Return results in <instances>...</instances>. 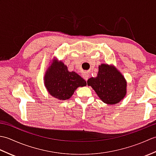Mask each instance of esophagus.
<instances>
[{"label":"esophagus","instance_id":"esophagus-1","mask_svg":"<svg viewBox=\"0 0 156 156\" xmlns=\"http://www.w3.org/2000/svg\"><path fill=\"white\" fill-rule=\"evenodd\" d=\"M82 77H83V78L86 81H87L88 78H89V76H88V74H87V73H84V74H82Z\"/></svg>","mask_w":156,"mask_h":156}]
</instances>
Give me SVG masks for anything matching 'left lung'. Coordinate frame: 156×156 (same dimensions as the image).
<instances>
[{"label": "left lung", "instance_id": "1", "mask_svg": "<svg viewBox=\"0 0 156 156\" xmlns=\"http://www.w3.org/2000/svg\"><path fill=\"white\" fill-rule=\"evenodd\" d=\"M99 98L108 105H115L121 101L127 94V81L114 66L102 64L98 66L97 77L87 81Z\"/></svg>", "mask_w": 156, "mask_h": 156}]
</instances>
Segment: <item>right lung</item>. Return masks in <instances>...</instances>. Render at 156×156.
Wrapping results in <instances>:
<instances>
[{
    "instance_id": "1",
    "label": "right lung",
    "mask_w": 156,
    "mask_h": 156,
    "mask_svg": "<svg viewBox=\"0 0 156 156\" xmlns=\"http://www.w3.org/2000/svg\"><path fill=\"white\" fill-rule=\"evenodd\" d=\"M44 85L51 97L66 101L78 87L87 85V82L75 72H69L62 61L54 59L45 74Z\"/></svg>"
}]
</instances>
